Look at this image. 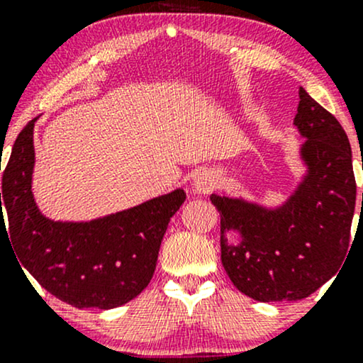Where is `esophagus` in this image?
<instances>
[{"label":"esophagus","mask_w":363,"mask_h":363,"mask_svg":"<svg viewBox=\"0 0 363 363\" xmlns=\"http://www.w3.org/2000/svg\"><path fill=\"white\" fill-rule=\"evenodd\" d=\"M216 187V176L211 170H201L196 174L193 182V191L196 194H208Z\"/></svg>","instance_id":"obj_1"}]
</instances>
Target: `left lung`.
I'll return each mask as SVG.
<instances>
[{
    "mask_svg": "<svg viewBox=\"0 0 363 363\" xmlns=\"http://www.w3.org/2000/svg\"><path fill=\"white\" fill-rule=\"evenodd\" d=\"M298 97L294 124L306 140L298 148L306 170L285 201L266 206L210 196L220 213L225 272L257 302L309 297L335 277L348 252L357 198L348 136L302 86ZM228 231L240 235L237 245L228 242Z\"/></svg>",
    "mask_w": 363,
    "mask_h": 363,
    "instance_id": "1",
    "label": "left lung"
}]
</instances>
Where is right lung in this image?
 <instances>
[{
	"mask_svg": "<svg viewBox=\"0 0 363 363\" xmlns=\"http://www.w3.org/2000/svg\"><path fill=\"white\" fill-rule=\"evenodd\" d=\"M35 121L22 129L3 172L0 232L3 228L10 237L20 268L60 301L78 309L124 306L152 280L167 225L186 199L184 189L177 187L99 218H49L37 206L32 189Z\"/></svg>",
	"mask_w": 363,
	"mask_h": 363,
	"instance_id": "obj_1",
	"label": "right lung"
}]
</instances>
